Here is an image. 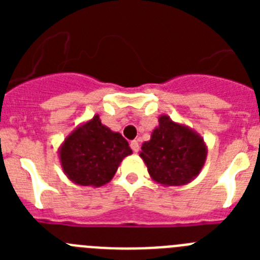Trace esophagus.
<instances>
[{
    "instance_id": "obj_1",
    "label": "esophagus",
    "mask_w": 260,
    "mask_h": 260,
    "mask_svg": "<svg viewBox=\"0 0 260 260\" xmlns=\"http://www.w3.org/2000/svg\"><path fill=\"white\" fill-rule=\"evenodd\" d=\"M130 147H132V150L134 151V152H138V151H139V143H138V141L130 142Z\"/></svg>"
}]
</instances>
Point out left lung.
Instances as JSON below:
<instances>
[{
    "mask_svg": "<svg viewBox=\"0 0 260 260\" xmlns=\"http://www.w3.org/2000/svg\"><path fill=\"white\" fill-rule=\"evenodd\" d=\"M139 156L155 182L182 186L201 173L207 158V144L191 127L161 114L151 139L142 144Z\"/></svg>",
    "mask_w": 260,
    "mask_h": 260,
    "instance_id": "1",
    "label": "left lung"
}]
</instances>
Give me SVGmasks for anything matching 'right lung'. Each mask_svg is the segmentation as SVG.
I'll return each mask as SVG.
<instances>
[{
	"mask_svg": "<svg viewBox=\"0 0 260 260\" xmlns=\"http://www.w3.org/2000/svg\"><path fill=\"white\" fill-rule=\"evenodd\" d=\"M132 153L125 138L103 125L99 114L79 123L58 148L61 168L69 180L92 187L112 181L121 161Z\"/></svg>",
	"mask_w": 260,
	"mask_h": 260,
	"instance_id": "add662e5",
	"label": "right lung"
}]
</instances>
